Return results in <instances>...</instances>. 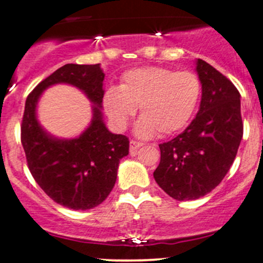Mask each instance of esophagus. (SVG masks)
<instances>
[{
  "label": "esophagus",
  "mask_w": 263,
  "mask_h": 263,
  "mask_svg": "<svg viewBox=\"0 0 263 263\" xmlns=\"http://www.w3.org/2000/svg\"><path fill=\"white\" fill-rule=\"evenodd\" d=\"M142 146H143V143L132 140L131 142H129V152H131V153L137 152V149H140Z\"/></svg>",
  "instance_id": "1"
}]
</instances>
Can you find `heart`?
<instances>
[{
  "label": "heart",
  "instance_id": "b5f03b06",
  "mask_svg": "<svg viewBox=\"0 0 263 263\" xmlns=\"http://www.w3.org/2000/svg\"><path fill=\"white\" fill-rule=\"evenodd\" d=\"M200 91V80L193 71L144 66L126 71L120 87H108L102 105L115 128L127 127L140 107L142 117L135 127L138 137L149 138L157 132L170 136L192 119Z\"/></svg>",
  "mask_w": 263,
  "mask_h": 263
}]
</instances>
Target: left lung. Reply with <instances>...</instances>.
Wrapping results in <instances>:
<instances>
[{
	"instance_id": "obj_1",
	"label": "left lung",
	"mask_w": 263,
	"mask_h": 263,
	"mask_svg": "<svg viewBox=\"0 0 263 263\" xmlns=\"http://www.w3.org/2000/svg\"><path fill=\"white\" fill-rule=\"evenodd\" d=\"M201 83L200 107L192 123L170 142L159 144L157 184L176 200H194L224 179L243 134L240 92L228 78L197 60Z\"/></svg>"
}]
</instances>
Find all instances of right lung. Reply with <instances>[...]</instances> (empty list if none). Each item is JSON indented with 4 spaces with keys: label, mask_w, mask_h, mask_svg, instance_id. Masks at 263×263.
Instances as JSON below:
<instances>
[{
    "label": "right lung",
    "mask_w": 263,
    "mask_h": 263,
    "mask_svg": "<svg viewBox=\"0 0 263 263\" xmlns=\"http://www.w3.org/2000/svg\"><path fill=\"white\" fill-rule=\"evenodd\" d=\"M104 78L100 64H65L41 81L26 100L21 142L27 164L45 194L69 209L86 210L101 204L116 183L120 159L128 155V138L111 134L102 120ZM55 83L78 87L94 104L92 122L79 138L57 139L39 125V98Z\"/></svg>",
    "instance_id": "add662e5"
}]
</instances>
